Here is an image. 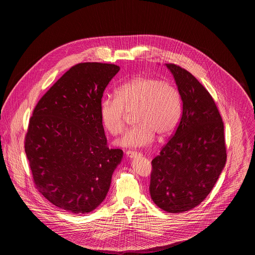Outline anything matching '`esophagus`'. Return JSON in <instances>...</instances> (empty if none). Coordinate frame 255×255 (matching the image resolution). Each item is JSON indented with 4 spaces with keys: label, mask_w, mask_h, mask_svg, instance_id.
Wrapping results in <instances>:
<instances>
[{
    "label": "esophagus",
    "mask_w": 255,
    "mask_h": 255,
    "mask_svg": "<svg viewBox=\"0 0 255 255\" xmlns=\"http://www.w3.org/2000/svg\"><path fill=\"white\" fill-rule=\"evenodd\" d=\"M125 154H126V156H127L128 158H133V157H135V156L137 155V152L128 150V151H126V152H125Z\"/></svg>",
    "instance_id": "obj_1"
}]
</instances>
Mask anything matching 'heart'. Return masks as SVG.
Instances as JSON below:
<instances>
[{
  "mask_svg": "<svg viewBox=\"0 0 255 255\" xmlns=\"http://www.w3.org/2000/svg\"><path fill=\"white\" fill-rule=\"evenodd\" d=\"M135 123L119 144L139 147L151 143L156 133L161 138L170 135L182 118V98L169 80L149 75H137L116 89V97H103L100 105L101 121L113 135L122 133L127 114L133 113Z\"/></svg>",
  "mask_w": 255,
  "mask_h": 255,
  "instance_id": "b5f03b06",
  "label": "heart"
}]
</instances>
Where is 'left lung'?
<instances>
[{
    "label": "left lung",
    "mask_w": 255,
    "mask_h": 255,
    "mask_svg": "<svg viewBox=\"0 0 255 255\" xmlns=\"http://www.w3.org/2000/svg\"><path fill=\"white\" fill-rule=\"evenodd\" d=\"M182 97L180 123L152 160L149 191L164 211L199 206L210 193L227 160L224 122L214 99L194 76L168 63Z\"/></svg>",
    "instance_id": "8db88e82"
}]
</instances>
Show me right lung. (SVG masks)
Masks as SVG:
<instances>
[{
	"mask_svg": "<svg viewBox=\"0 0 255 255\" xmlns=\"http://www.w3.org/2000/svg\"><path fill=\"white\" fill-rule=\"evenodd\" d=\"M120 67L73 66L41 97L29 119L24 151L37 190L72 213L96 209L108 193L123 152L110 149L100 116L103 93Z\"/></svg>",
	"mask_w": 255,
	"mask_h": 255,
	"instance_id": "add662e5",
	"label": "right lung"
}]
</instances>
